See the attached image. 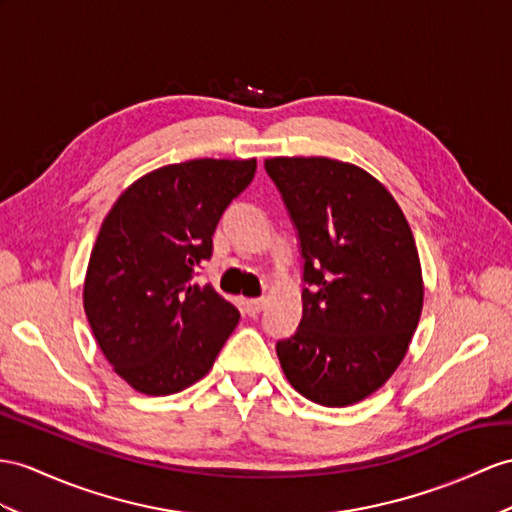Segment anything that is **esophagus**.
Segmentation results:
<instances>
[{
  "instance_id": "34e87169",
  "label": "esophagus",
  "mask_w": 512,
  "mask_h": 512,
  "mask_svg": "<svg viewBox=\"0 0 512 512\" xmlns=\"http://www.w3.org/2000/svg\"><path fill=\"white\" fill-rule=\"evenodd\" d=\"M243 308L249 317H256V315H260V310L265 308V299H245Z\"/></svg>"
}]
</instances>
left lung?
Listing matches in <instances>:
<instances>
[{
	"mask_svg": "<svg viewBox=\"0 0 512 512\" xmlns=\"http://www.w3.org/2000/svg\"><path fill=\"white\" fill-rule=\"evenodd\" d=\"M304 258L302 321L276 352L306 400L350 406L404 360L423 308L408 221L384 184L326 156L267 158Z\"/></svg>",
	"mask_w": 512,
	"mask_h": 512,
	"instance_id": "left-lung-1",
	"label": "left lung"
}]
</instances>
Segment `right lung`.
<instances>
[{
  "mask_svg": "<svg viewBox=\"0 0 512 512\" xmlns=\"http://www.w3.org/2000/svg\"><path fill=\"white\" fill-rule=\"evenodd\" d=\"M254 173L256 158L167 165L130 184L106 215L84 313L112 369L139 393L171 395L202 380L239 323V310L195 273Z\"/></svg>",
  "mask_w": 512,
  "mask_h": 512,
  "instance_id": "right-lung-1",
  "label": "right lung"
}]
</instances>
